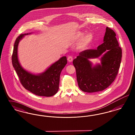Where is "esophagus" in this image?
I'll list each match as a JSON object with an SVG mask.
<instances>
[{
  "label": "esophagus",
  "instance_id": "1",
  "mask_svg": "<svg viewBox=\"0 0 135 135\" xmlns=\"http://www.w3.org/2000/svg\"><path fill=\"white\" fill-rule=\"evenodd\" d=\"M67 60H68V61L69 62H71L73 61V57H72L71 56H69V57H68Z\"/></svg>",
  "mask_w": 135,
  "mask_h": 135
}]
</instances>
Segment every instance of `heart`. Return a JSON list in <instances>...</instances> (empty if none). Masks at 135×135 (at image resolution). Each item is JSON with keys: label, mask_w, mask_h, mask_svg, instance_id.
<instances>
[{"label": "heart", "mask_w": 135, "mask_h": 135, "mask_svg": "<svg viewBox=\"0 0 135 135\" xmlns=\"http://www.w3.org/2000/svg\"><path fill=\"white\" fill-rule=\"evenodd\" d=\"M84 33L83 32H78L76 36V39L77 41H81L82 40L83 45L85 46L89 44L92 40V35L90 33H88L85 35L84 37Z\"/></svg>", "instance_id": "1"}]
</instances>
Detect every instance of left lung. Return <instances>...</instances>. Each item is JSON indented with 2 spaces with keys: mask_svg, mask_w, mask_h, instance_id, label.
<instances>
[{
  "mask_svg": "<svg viewBox=\"0 0 135 135\" xmlns=\"http://www.w3.org/2000/svg\"><path fill=\"white\" fill-rule=\"evenodd\" d=\"M116 36L113 30L106 27L103 44L97 49L83 51L74 59L78 86L82 91L86 93L102 91L114 81L122 58V49L119 46ZM104 52L101 59V64L93 66L88 59L98 57Z\"/></svg>",
  "mask_w": 135,
  "mask_h": 135,
  "instance_id": "obj_1",
  "label": "left lung"
}]
</instances>
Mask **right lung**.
<instances>
[{
  "mask_svg": "<svg viewBox=\"0 0 135 135\" xmlns=\"http://www.w3.org/2000/svg\"><path fill=\"white\" fill-rule=\"evenodd\" d=\"M21 34L17 38L14 45L12 62L22 86L33 94L42 97H51L57 93L59 89L60 75L67 63V58L63 56L49 67L44 72L38 75L31 73L24 69L18 60V46L25 35Z\"/></svg>",
  "mask_w": 135,
  "mask_h": 135,
  "instance_id": "right-lung-1",
  "label": "right lung"
}]
</instances>
